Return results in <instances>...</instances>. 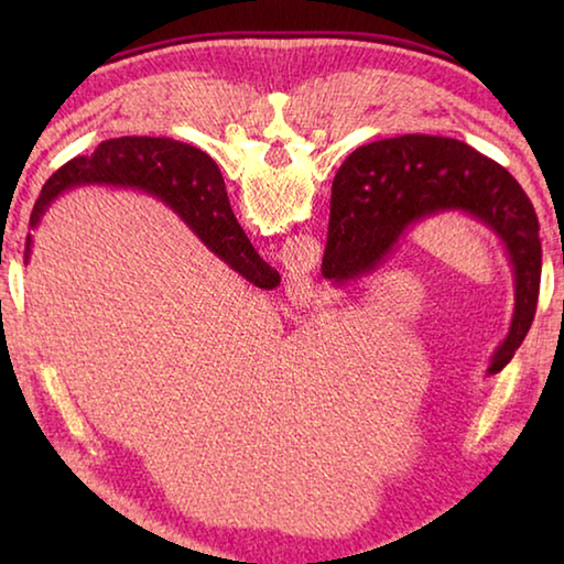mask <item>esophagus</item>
<instances>
[{"instance_id": "1", "label": "esophagus", "mask_w": 564, "mask_h": 564, "mask_svg": "<svg viewBox=\"0 0 564 564\" xmlns=\"http://www.w3.org/2000/svg\"><path fill=\"white\" fill-rule=\"evenodd\" d=\"M318 285L316 281L311 279V275L305 273H293L285 279V295H289V301L295 303V305H311L318 301Z\"/></svg>"}]
</instances>
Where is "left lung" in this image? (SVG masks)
<instances>
[{"mask_svg":"<svg viewBox=\"0 0 564 564\" xmlns=\"http://www.w3.org/2000/svg\"><path fill=\"white\" fill-rule=\"evenodd\" d=\"M445 214L480 224L510 261L514 311L508 336L490 358L488 376H495L532 326L542 246L528 194L508 169L473 147L408 133L352 151L333 178L323 279L350 285L376 275L417 224Z\"/></svg>","mask_w":564,"mask_h":564,"instance_id":"1","label":"left lung"}]
</instances>
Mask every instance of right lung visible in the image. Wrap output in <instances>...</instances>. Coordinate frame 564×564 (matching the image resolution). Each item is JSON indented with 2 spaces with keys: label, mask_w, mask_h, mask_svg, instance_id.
<instances>
[{
  "label": "right lung",
  "mask_w": 564,
  "mask_h": 564,
  "mask_svg": "<svg viewBox=\"0 0 564 564\" xmlns=\"http://www.w3.org/2000/svg\"><path fill=\"white\" fill-rule=\"evenodd\" d=\"M79 186H117L144 191L169 206L208 251L228 269L259 289H275L279 271L265 263L248 241L228 204L226 184L216 161L202 149L166 137L109 139L89 156H76L54 171L42 188L30 226L40 228L56 198ZM34 236H26L24 265L32 259Z\"/></svg>",
  "instance_id": "right-lung-1"
}]
</instances>
